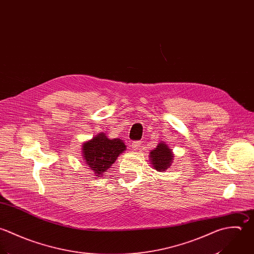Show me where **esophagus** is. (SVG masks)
Wrapping results in <instances>:
<instances>
[{
    "label": "esophagus",
    "instance_id": "obj_1",
    "mask_svg": "<svg viewBox=\"0 0 254 254\" xmlns=\"http://www.w3.org/2000/svg\"><path fill=\"white\" fill-rule=\"evenodd\" d=\"M140 144H141V141H136V140H135V141H132V142H131L132 149H133V150H137Z\"/></svg>",
    "mask_w": 254,
    "mask_h": 254
}]
</instances>
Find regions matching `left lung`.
Masks as SVG:
<instances>
[{
  "label": "left lung",
  "mask_w": 254,
  "mask_h": 254,
  "mask_svg": "<svg viewBox=\"0 0 254 254\" xmlns=\"http://www.w3.org/2000/svg\"><path fill=\"white\" fill-rule=\"evenodd\" d=\"M151 164L153 168L158 172H164L168 169L173 162L172 150L164 142H160L157 147L150 152Z\"/></svg>",
  "instance_id": "obj_1"
}]
</instances>
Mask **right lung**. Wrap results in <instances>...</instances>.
I'll list each match as a JSON object with an SVG mask.
<instances>
[{
  "mask_svg": "<svg viewBox=\"0 0 254 254\" xmlns=\"http://www.w3.org/2000/svg\"><path fill=\"white\" fill-rule=\"evenodd\" d=\"M82 150L84 162L97 175L96 177H99L126 150V145L120 138L110 139L105 133H100L83 143Z\"/></svg>",
  "mask_w": 254,
  "mask_h": 254,
  "instance_id": "right-lung-1",
  "label": "right lung"
}]
</instances>
